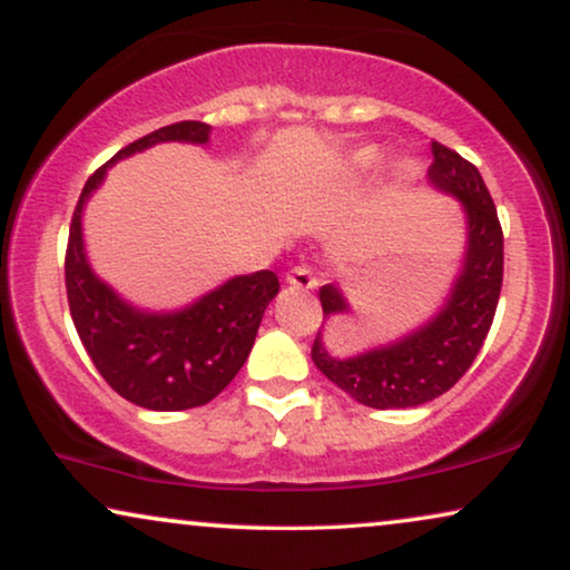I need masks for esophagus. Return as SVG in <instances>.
Listing matches in <instances>:
<instances>
[{
    "mask_svg": "<svg viewBox=\"0 0 570 570\" xmlns=\"http://www.w3.org/2000/svg\"><path fill=\"white\" fill-rule=\"evenodd\" d=\"M286 284H289L292 289H315L317 276L307 268V265H294V268L286 273Z\"/></svg>",
    "mask_w": 570,
    "mask_h": 570,
    "instance_id": "esophagus-1",
    "label": "esophagus"
}]
</instances>
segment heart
Returning <instances> with one entry per match:
<instances>
[{
  "mask_svg": "<svg viewBox=\"0 0 570 570\" xmlns=\"http://www.w3.org/2000/svg\"><path fill=\"white\" fill-rule=\"evenodd\" d=\"M381 164H383L381 150H377V148H360V150H354L352 156H348L346 171H348V177L362 179V177H367V174H373ZM393 174H396L399 181H404V179H409V166L399 164L396 171H393Z\"/></svg>",
  "mask_w": 570,
  "mask_h": 570,
  "instance_id": "1",
  "label": "heart"
}]
</instances>
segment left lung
Instances as JSON below:
<instances>
[{
	"label": "left lung",
	"mask_w": 570,
	"mask_h": 570,
	"mask_svg": "<svg viewBox=\"0 0 570 570\" xmlns=\"http://www.w3.org/2000/svg\"><path fill=\"white\" fill-rule=\"evenodd\" d=\"M428 181L438 193L456 197L466 218L464 261L449 297L404 336L356 354L331 352L323 328L313 344L315 367L364 406L406 409L443 396L472 367L495 317L503 286V232L482 174L456 150L432 142ZM321 305L323 323L352 313L336 284L321 286Z\"/></svg>",
	"instance_id": "1"
}]
</instances>
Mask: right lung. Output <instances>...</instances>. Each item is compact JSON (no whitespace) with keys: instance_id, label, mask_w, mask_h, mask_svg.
<instances>
[{"instance_id":"add662e5","label":"right lung","mask_w":570,"mask_h":570,"mask_svg":"<svg viewBox=\"0 0 570 570\" xmlns=\"http://www.w3.org/2000/svg\"><path fill=\"white\" fill-rule=\"evenodd\" d=\"M210 127L177 121L121 148L82 187L67 242L65 284L72 323L104 381L154 412L208 404L234 381L255 344L265 307L281 284L273 271L234 276L177 309H146L125 299L94 271L82 239V210L106 171L158 142L208 146Z\"/></svg>"}]
</instances>
